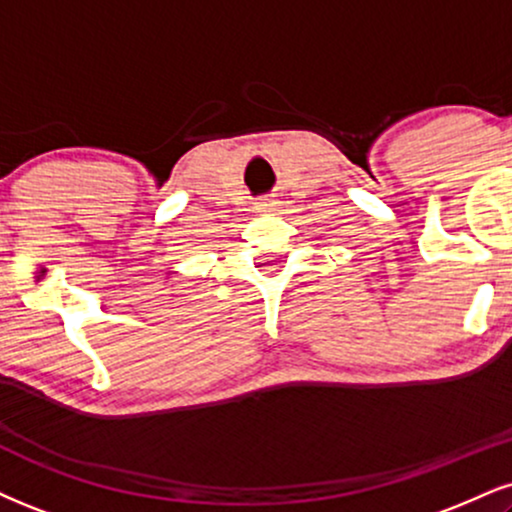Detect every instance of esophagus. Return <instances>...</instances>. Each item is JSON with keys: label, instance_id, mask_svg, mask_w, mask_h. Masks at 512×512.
Here are the masks:
<instances>
[{"label": "esophagus", "instance_id": "1", "mask_svg": "<svg viewBox=\"0 0 512 512\" xmlns=\"http://www.w3.org/2000/svg\"><path fill=\"white\" fill-rule=\"evenodd\" d=\"M274 207H276V200H274V197H262V200H257V202H255V212H260V214L272 212Z\"/></svg>", "mask_w": 512, "mask_h": 512}]
</instances>
